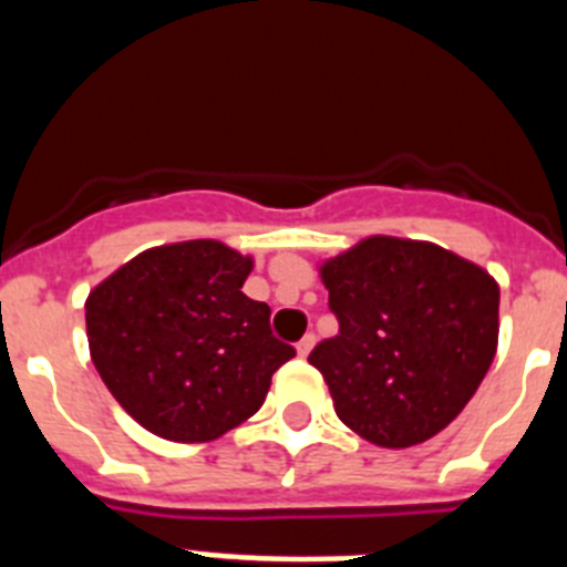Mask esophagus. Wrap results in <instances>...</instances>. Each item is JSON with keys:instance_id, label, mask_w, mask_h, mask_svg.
Listing matches in <instances>:
<instances>
[{"instance_id": "esophagus-1", "label": "esophagus", "mask_w": 567, "mask_h": 567, "mask_svg": "<svg viewBox=\"0 0 567 567\" xmlns=\"http://www.w3.org/2000/svg\"><path fill=\"white\" fill-rule=\"evenodd\" d=\"M312 346H315V334H303V338L298 340V354H300V358H307V354L312 352Z\"/></svg>"}]
</instances>
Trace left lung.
<instances>
[{"label": "left lung", "instance_id": "left-lung-1", "mask_svg": "<svg viewBox=\"0 0 567 567\" xmlns=\"http://www.w3.org/2000/svg\"><path fill=\"white\" fill-rule=\"evenodd\" d=\"M320 280L340 332L309 363L338 417L383 449L443 432L497 354V280L437 244L392 235L323 260Z\"/></svg>", "mask_w": 567, "mask_h": 567}]
</instances>
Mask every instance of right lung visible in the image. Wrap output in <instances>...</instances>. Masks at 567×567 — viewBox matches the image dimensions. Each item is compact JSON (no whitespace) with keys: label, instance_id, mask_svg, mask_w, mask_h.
<instances>
[{"label":"right lung","instance_id":"add662e5","mask_svg":"<svg viewBox=\"0 0 567 567\" xmlns=\"http://www.w3.org/2000/svg\"><path fill=\"white\" fill-rule=\"evenodd\" d=\"M252 258L221 240L144 249L84 303L90 358L118 405L173 443H209L258 412L295 358L240 292Z\"/></svg>","mask_w":567,"mask_h":567}]
</instances>
